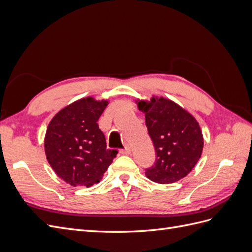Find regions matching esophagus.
Instances as JSON below:
<instances>
[{
	"label": "esophagus",
	"instance_id": "1",
	"mask_svg": "<svg viewBox=\"0 0 252 252\" xmlns=\"http://www.w3.org/2000/svg\"><path fill=\"white\" fill-rule=\"evenodd\" d=\"M120 152L122 155H129L131 152V149H130V147L128 146V145H126V146L123 149L120 150Z\"/></svg>",
	"mask_w": 252,
	"mask_h": 252
}]
</instances>
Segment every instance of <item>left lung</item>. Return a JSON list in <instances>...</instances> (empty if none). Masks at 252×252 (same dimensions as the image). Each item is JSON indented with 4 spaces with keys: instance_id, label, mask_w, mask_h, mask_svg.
<instances>
[{
    "instance_id": "1",
    "label": "left lung",
    "mask_w": 252,
    "mask_h": 252,
    "mask_svg": "<svg viewBox=\"0 0 252 252\" xmlns=\"http://www.w3.org/2000/svg\"><path fill=\"white\" fill-rule=\"evenodd\" d=\"M156 150V162L145 171L158 184H170L192 170L201 158L204 141L196 120L181 106L164 97L139 101Z\"/></svg>"
}]
</instances>
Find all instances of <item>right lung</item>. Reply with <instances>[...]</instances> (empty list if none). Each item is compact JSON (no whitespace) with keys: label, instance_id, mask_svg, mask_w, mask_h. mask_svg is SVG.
Wrapping results in <instances>:
<instances>
[{"label":"right lung","instance_id":"add662e5","mask_svg":"<svg viewBox=\"0 0 252 252\" xmlns=\"http://www.w3.org/2000/svg\"><path fill=\"white\" fill-rule=\"evenodd\" d=\"M108 101L88 96L66 106L52 118L45 134V154L59 178L73 187L102 180L118 150L107 149L96 122Z\"/></svg>","mask_w":252,"mask_h":252}]
</instances>
